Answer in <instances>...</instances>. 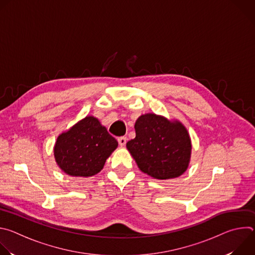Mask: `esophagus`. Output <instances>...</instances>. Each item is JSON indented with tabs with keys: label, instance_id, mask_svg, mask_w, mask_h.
Segmentation results:
<instances>
[{
	"label": "esophagus",
	"instance_id": "34e87169",
	"mask_svg": "<svg viewBox=\"0 0 255 255\" xmlns=\"http://www.w3.org/2000/svg\"><path fill=\"white\" fill-rule=\"evenodd\" d=\"M118 142H119V145L120 146H124V145L126 144L127 142V137L126 136H121L118 138Z\"/></svg>",
	"mask_w": 255,
	"mask_h": 255
}]
</instances>
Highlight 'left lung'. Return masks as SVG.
I'll return each mask as SVG.
<instances>
[{
  "label": "left lung",
  "mask_w": 255,
  "mask_h": 255,
  "mask_svg": "<svg viewBox=\"0 0 255 255\" xmlns=\"http://www.w3.org/2000/svg\"><path fill=\"white\" fill-rule=\"evenodd\" d=\"M134 128L136 137L126 146L141 171L157 179H167L187 170L192 144L183 124L145 114L137 119Z\"/></svg>",
  "instance_id": "left-lung-1"
}]
</instances>
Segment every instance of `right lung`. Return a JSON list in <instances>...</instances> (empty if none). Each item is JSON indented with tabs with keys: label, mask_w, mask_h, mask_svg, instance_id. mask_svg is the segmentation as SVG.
I'll list each match as a JSON object with an SVG mask.
<instances>
[{
	"label": "right lung",
	"mask_w": 255,
	"mask_h": 255,
	"mask_svg": "<svg viewBox=\"0 0 255 255\" xmlns=\"http://www.w3.org/2000/svg\"><path fill=\"white\" fill-rule=\"evenodd\" d=\"M117 140L95 117H86L58 136L54 156L59 167L72 176H92L103 168L117 148Z\"/></svg>",
	"instance_id": "right-lung-1"
}]
</instances>
